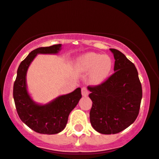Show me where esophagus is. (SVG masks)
<instances>
[{"mask_svg":"<svg viewBox=\"0 0 159 159\" xmlns=\"http://www.w3.org/2000/svg\"><path fill=\"white\" fill-rule=\"evenodd\" d=\"M81 94H82V95L84 96V97H86V96H88V94H89V91H88L87 88L85 87V86L82 87Z\"/></svg>","mask_w":159,"mask_h":159,"instance_id":"esophagus-1","label":"esophagus"}]
</instances>
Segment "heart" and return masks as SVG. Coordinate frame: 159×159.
<instances>
[{"mask_svg": "<svg viewBox=\"0 0 159 159\" xmlns=\"http://www.w3.org/2000/svg\"><path fill=\"white\" fill-rule=\"evenodd\" d=\"M78 67L81 72L90 71V82L99 84L105 81L109 75L112 67V60L108 55L89 53L80 58Z\"/></svg>", "mask_w": 159, "mask_h": 159, "instance_id": "b5f03b06", "label": "heart"}]
</instances>
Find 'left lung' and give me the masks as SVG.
<instances>
[{
  "label": "left lung",
  "instance_id": "1",
  "mask_svg": "<svg viewBox=\"0 0 159 159\" xmlns=\"http://www.w3.org/2000/svg\"><path fill=\"white\" fill-rule=\"evenodd\" d=\"M114 54V73L94 86H88L92 101L90 122L103 134H115L135 121L142 98V84L135 65L118 50Z\"/></svg>",
  "mask_w": 159,
  "mask_h": 159
}]
</instances>
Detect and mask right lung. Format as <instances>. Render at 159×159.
<instances>
[{
  "mask_svg": "<svg viewBox=\"0 0 159 159\" xmlns=\"http://www.w3.org/2000/svg\"><path fill=\"white\" fill-rule=\"evenodd\" d=\"M61 45L42 47L32 51L21 62L14 84L13 97L17 114L22 122L37 133L56 134L65 129L68 116L77 106L82 95L81 88L71 93L59 96L45 105L36 103L29 95L26 85V73L37 54H56Z\"/></svg>",
  "mask_w": 159,
  "mask_h": 159,
  "instance_id": "right-lung-1",
  "label": "right lung"
}]
</instances>
